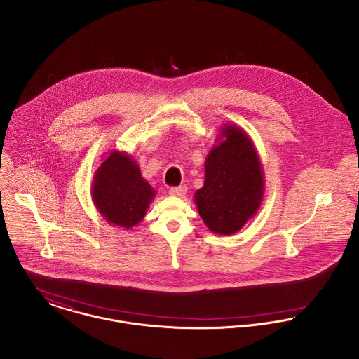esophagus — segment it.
Listing matches in <instances>:
<instances>
[{
  "instance_id": "34e87169",
  "label": "esophagus",
  "mask_w": 359,
  "mask_h": 359,
  "mask_svg": "<svg viewBox=\"0 0 359 359\" xmlns=\"http://www.w3.org/2000/svg\"><path fill=\"white\" fill-rule=\"evenodd\" d=\"M187 194V187H172L170 188V195L171 196H184Z\"/></svg>"
}]
</instances>
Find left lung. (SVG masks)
I'll return each mask as SVG.
<instances>
[{
  "label": "left lung",
  "mask_w": 359,
  "mask_h": 359,
  "mask_svg": "<svg viewBox=\"0 0 359 359\" xmlns=\"http://www.w3.org/2000/svg\"><path fill=\"white\" fill-rule=\"evenodd\" d=\"M264 171L249 134L224 124L205 161V184L195 203L208 231L233 235L256 215L264 198Z\"/></svg>",
  "instance_id": "left-lung-1"
}]
</instances>
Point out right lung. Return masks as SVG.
I'll use <instances>...</instances> for the list:
<instances>
[{
    "label": "right lung",
    "instance_id": "1",
    "mask_svg": "<svg viewBox=\"0 0 359 359\" xmlns=\"http://www.w3.org/2000/svg\"><path fill=\"white\" fill-rule=\"evenodd\" d=\"M156 196V191L142 177L133 156L113 151L97 168L91 198L106 222L124 229L137 226Z\"/></svg>",
    "mask_w": 359,
    "mask_h": 359
}]
</instances>
